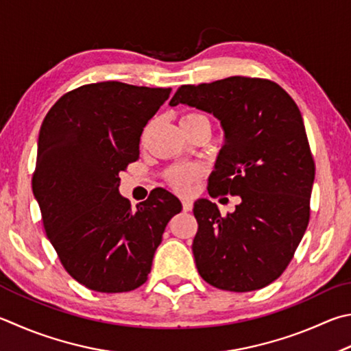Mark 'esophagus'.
<instances>
[{
	"instance_id": "1",
	"label": "esophagus",
	"mask_w": 351,
	"mask_h": 351,
	"mask_svg": "<svg viewBox=\"0 0 351 351\" xmlns=\"http://www.w3.org/2000/svg\"><path fill=\"white\" fill-rule=\"evenodd\" d=\"M192 208H193V202L187 199V197H184V199H182V210H184V212H190Z\"/></svg>"
}]
</instances>
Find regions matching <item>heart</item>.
<instances>
[{"label": "heart", "instance_id": "heart-1", "mask_svg": "<svg viewBox=\"0 0 351 351\" xmlns=\"http://www.w3.org/2000/svg\"><path fill=\"white\" fill-rule=\"evenodd\" d=\"M202 119H207V118L204 117V114H199V113H187L181 118V124L195 123V121H202ZM195 176H196L195 169L178 167V169L171 170L169 173V181L176 190H181V192H184V190H187L189 184L193 181Z\"/></svg>", "mask_w": 351, "mask_h": 351}]
</instances>
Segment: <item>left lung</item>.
Here are the masks:
<instances>
[{
  "mask_svg": "<svg viewBox=\"0 0 351 351\" xmlns=\"http://www.w3.org/2000/svg\"><path fill=\"white\" fill-rule=\"evenodd\" d=\"M178 104L219 121L224 144L208 193L241 197L226 216L212 201L195 202L196 269L216 289H263L282 275L308 226L315 161L302 114L276 82L247 76L181 86L170 101Z\"/></svg>",
  "mask_w": 351,
  "mask_h": 351,
  "instance_id": "1",
  "label": "left lung"
}]
</instances>
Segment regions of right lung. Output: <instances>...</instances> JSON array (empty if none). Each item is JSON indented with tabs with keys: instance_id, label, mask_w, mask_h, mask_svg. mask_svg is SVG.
Wrapping results in <instances>:
<instances>
[{
	"instance_id": "obj_1",
	"label": "right lung",
	"mask_w": 351,
	"mask_h": 351,
	"mask_svg": "<svg viewBox=\"0 0 351 351\" xmlns=\"http://www.w3.org/2000/svg\"><path fill=\"white\" fill-rule=\"evenodd\" d=\"M171 88L104 81L56 101L38 136L32 180L47 238L73 279L101 293L147 281L181 201L159 189L136 208L119 195V171L139 158V139Z\"/></svg>"
}]
</instances>
